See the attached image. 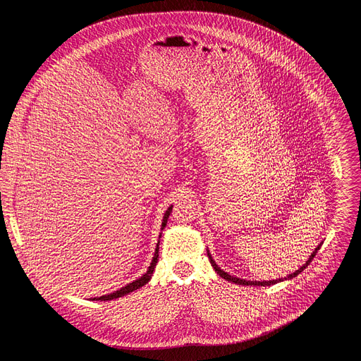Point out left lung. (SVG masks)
I'll return each instance as SVG.
<instances>
[{
    "instance_id": "1",
    "label": "left lung",
    "mask_w": 361,
    "mask_h": 361,
    "mask_svg": "<svg viewBox=\"0 0 361 361\" xmlns=\"http://www.w3.org/2000/svg\"><path fill=\"white\" fill-rule=\"evenodd\" d=\"M320 247H322V244L320 245H317V248L313 251V254L310 255V259H308L307 262H305V264L304 266H301L298 270H295L294 273H291V274H288L287 277H284V279H279V280H270V281H247V280H243V279H237V277H233V276H230L228 273H226V271H223L217 264H216V262L213 260V257H212V254L210 252H207L209 254V259H210V263H212V266H213V269L217 271V274L219 276H221L224 280H227V281H231V283H235V284H241V286H271V284H276V283H279V281H284V280H291L293 277H297L308 264L312 263V260L314 259V255H316V252L320 250Z\"/></svg>"
}]
</instances>
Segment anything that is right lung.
I'll use <instances>...</instances> for the list:
<instances>
[{
    "mask_svg": "<svg viewBox=\"0 0 361 361\" xmlns=\"http://www.w3.org/2000/svg\"><path fill=\"white\" fill-rule=\"evenodd\" d=\"M171 209H173V205H170V207H169V209H167V212H166V214H164V217H163L161 230H164V227L167 226V220H169V216H170V213H171ZM160 237H161V234H160ZM159 244H160V241L157 243V247H156V252H154L152 262H151V264H149V267H148V270H147V273H145V274H142L140 279L134 280L133 283H130V284H127V286L121 287L120 290H117V291H114V293H110V294H106V295H101V297H94V298H92V301H98V300H99V301H109V300H114V298L123 297V295H126V294H128V293H131V291H134V290H137V288H140V287L145 286V284H147V283L151 280L152 271H154V269H156V266H157V262H159Z\"/></svg>",
    "mask_w": 361,
    "mask_h": 361,
    "instance_id": "1",
    "label": "right lung"
}]
</instances>
